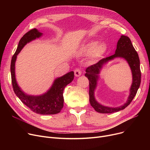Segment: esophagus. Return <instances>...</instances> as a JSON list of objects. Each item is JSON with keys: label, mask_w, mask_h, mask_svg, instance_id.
I'll list each match as a JSON object with an SVG mask.
<instances>
[{"label": "esophagus", "mask_w": 150, "mask_h": 150, "mask_svg": "<svg viewBox=\"0 0 150 150\" xmlns=\"http://www.w3.org/2000/svg\"><path fill=\"white\" fill-rule=\"evenodd\" d=\"M75 76H80L81 75V71L80 69H76L74 70Z\"/></svg>", "instance_id": "obj_1"}]
</instances>
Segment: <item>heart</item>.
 <instances>
[{
	"mask_svg": "<svg viewBox=\"0 0 150 150\" xmlns=\"http://www.w3.org/2000/svg\"><path fill=\"white\" fill-rule=\"evenodd\" d=\"M108 49L106 43L96 41H90L85 44L81 48L83 54L90 53V58L92 61H96L105 53Z\"/></svg>",
	"mask_w": 150,
	"mask_h": 150,
	"instance_id": "obj_1",
	"label": "heart"
}]
</instances>
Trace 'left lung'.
I'll return each mask as SVG.
<instances>
[{"mask_svg": "<svg viewBox=\"0 0 150 150\" xmlns=\"http://www.w3.org/2000/svg\"><path fill=\"white\" fill-rule=\"evenodd\" d=\"M115 57L124 58L129 63L133 75V83L130 88V96L127 102L122 106L117 108L105 107L96 101L94 96V92L96 87L98 74L103 65L108 61ZM85 76L89 81V101L91 105L98 112L111 114L118 112L127 108L136 96L141 81V72L140 69V60L139 55L131 43L130 39L122 35L117 44V49L113 55L103 58L96 64L88 67L86 70Z\"/></svg>", "mask_w": 150, "mask_h": 150, "instance_id": "obj_1", "label": "left lung"}]
</instances>
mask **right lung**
Here are the masks:
<instances>
[{
    "instance_id": "obj_1",
    "label": "right lung",
    "mask_w": 150,
    "mask_h": 150,
    "mask_svg": "<svg viewBox=\"0 0 150 150\" xmlns=\"http://www.w3.org/2000/svg\"><path fill=\"white\" fill-rule=\"evenodd\" d=\"M42 33L36 28L30 30L23 35L19 42L18 48L12 57L11 62V81L14 92L22 103L33 112L42 115L56 114L61 111L64 103L63 91L66 86L72 82L74 78L73 71L55 79L49 90L41 96L27 95L18 86L15 76V62L17 55L27 43L40 38Z\"/></svg>"
}]
</instances>
